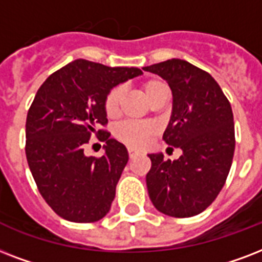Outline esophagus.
Listing matches in <instances>:
<instances>
[{
    "label": "esophagus",
    "instance_id": "obj_1",
    "mask_svg": "<svg viewBox=\"0 0 262 262\" xmlns=\"http://www.w3.org/2000/svg\"><path fill=\"white\" fill-rule=\"evenodd\" d=\"M138 154V151L137 150H134V149H128V156L129 157H131V159H133L134 156H137Z\"/></svg>",
    "mask_w": 262,
    "mask_h": 262
}]
</instances>
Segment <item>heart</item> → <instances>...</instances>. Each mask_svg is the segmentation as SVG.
<instances>
[{"mask_svg":"<svg viewBox=\"0 0 262 262\" xmlns=\"http://www.w3.org/2000/svg\"><path fill=\"white\" fill-rule=\"evenodd\" d=\"M142 93L150 103L161 94L168 93L165 83L159 79H151L142 84ZM123 97L121 87H113L105 98V112L109 117L116 116L120 108V101ZM156 133L153 124L150 123H137V121H124L116 127L115 137L129 147H142L147 143L150 137Z\"/></svg>","mask_w":262,"mask_h":262,"instance_id":"1","label":"heart"}]
</instances>
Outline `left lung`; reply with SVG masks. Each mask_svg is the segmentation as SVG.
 <instances>
[{"instance_id": "obj_1", "label": "left lung", "mask_w": 262, "mask_h": 262, "mask_svg": "<svg viewBox=\"0 0 262 262\" xmlns=\"http://www.w3.org/2000/svg\"><path fill=\"white\" fill-rule=\"evenodd\" d=\"M143 71L157 74L171 87L172 115L163 139L183 151L173 161L163 153L147 154L149 196L161 213L191 217L216 200L230 172L235 150L231 103L210 74L180 58Z\"/></svg>"}]
</instances>
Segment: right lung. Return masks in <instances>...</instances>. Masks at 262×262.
<instances>
[{"label":"right lung","mask_w":262,"mask_h":262,"mask_svg":"<svg viewBox=\"0 0 262 262\" xmlns=\"http://www.w3.org/2000/svg\"><path fill=\"white\" fill-rule=\"evenodd\" d=\"M139 75L134 67L79 58L50 75L36 91L26 121V156L40 195L60 217L94 223L109 212L128 151L98 125L108 123L109 91ZM93 133L105 142L99 159L84 154Z\"/></svg>","instance_id":"obj_1"}]
</instances>
